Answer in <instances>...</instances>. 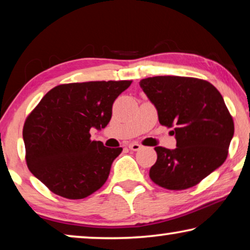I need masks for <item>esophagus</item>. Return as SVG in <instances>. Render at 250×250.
Masks as SVG:
<instances>
[{
	"instance_id": "obj_1",
	"label": "esophagus",
	"mask_w": 250,
	"mask_h": 250,
	"mask_svg": "<svg viewBox=\"0 0 250 250\" xmlns=\"http://www.w3.org/2000/svg\"><path fill=\"white\" fill-rule=\"evenodd\" d=\"M141 148H142V146L139 145V143H136V142L129 143V145H128V149L133 150V151H138V150H140Z\"/></svg>"
}]
</instances>
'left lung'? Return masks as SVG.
<instances>
[{
  "instance_id": "1",
  "label": "left lung",
  "mask_w": 250,
  "mask_h": 250,
  "mask_svg": "<svg viewBox=\"0 0 250 250\" xmlns=\"http://www.w3.org/2000/svg\"><path fill=\"white\" fill-rule=\"evenodd\" d=\"M140 86L176 139L175 149L155 148L150 179L168 190L197 186L227 160L234 123L223 97L209 82L194 77H148Z\"/></svg>"
}]
</instances>
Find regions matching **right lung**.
Wrapping results in <instances>:
<instances>
[{"instance_id":"right-lung-1","label":"right lung","mask_w":250,"mask_h":250,"mask_svg":"<svg viewBox=\"0 0 250 250\" xmlns=\"http://www.w3.org/2000/svg\"><path fill=\"white\" fill-rule=\"evenodd\" d=\"M132 81L61 84L42 98L22 128L26 163L51 192L83 199L104 186L123 148L92 141L90 129L107 126L112 104Z\"/></svg>"}]
</instances>
